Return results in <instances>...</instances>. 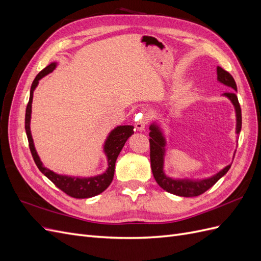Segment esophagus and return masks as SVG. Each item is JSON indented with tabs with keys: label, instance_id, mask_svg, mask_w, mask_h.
Wrapping results in <instances>:
<instances>
[{
	"label": "esophagus",
	"instance_id": "34e87169",
	"mask_svg": "<svg viewBox=\"0 0 261 261\" xmlns=\"http://www.w3.org/2000/svg\"><path fill=\"white\" fill-rule=\"evenodd\" d=\"M146 125H147V121L145 120V118H141L140 121H138V122L135 123V127H136L137 130L143 132V130H145V128H146Z\"/></svg>",
	"mask_w": 261,
	"mask_h": 261
}]
</instances>
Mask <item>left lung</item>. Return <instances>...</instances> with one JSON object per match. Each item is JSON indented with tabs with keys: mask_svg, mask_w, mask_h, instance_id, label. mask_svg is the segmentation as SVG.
Here are the masks:
<instances>
[{
	"mask_svg": "<svg viewBox=\"0 0 261 261\" xmlns=\"http://www.w3.org/2000/svg\"><path fill=\"white\" fill-rule=\"evenodd\" d=\"M217 80L219 83L223 84L224 86L230 87L234 91L223 93L222 96L227 98L231 101V103L235 110V117H236V127L235 134L239 137V134L241 133L242 128V111L239 103L238 96H236L235 91L238 92V87L234 78L230 73H227L222 67H217ZM149 136H150V162H151V170L152 174L161 188L168 193L173 195L180 196V197H196L203 194L210 187L215 185L217 181L223 177L227 171L230 170L232 163L226 165L221 171H219L216 174L209 177L203 178H192V177H171L165 174L164 164H165V156H167V138H165V134L163 128L161 127V124L158 121H153L149 126ZM234 158V156H233Z\"/></svg>",
	"mask_w": 261,
	"mask_h": 261,
	"instance_id": "left-lung-1",
	"label": "left lung"
}]
</instances>
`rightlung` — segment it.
<instances>
[{"instance_id":"right-lung-1","label":"right lung","mask_w":261,"mask_h":261,"mask_svg":"<svg viewBox=\"0 0 261 261\" xmlns=\"http://www.w3.org/2000/svg\"><path fill=\"white\" fill-rule=\"evenodd\" d=\"M57 66H58V63L52 62L50 65L43 68L41 72L36 76L35 81L33 82V85H31L29 102L27 105L26 116H25V129L27 134L29 148L38 169L40 170L42 174L48 177L55 186L59 187L61 191H63L68 196L74 197V198H78V199L90 198V197L97 196L102 192H105L109 187V185L112 183L116 159L118 154H120L121 150L123 149L126 141H127V139L134 134V126L118 125L109 133V135L107 136V139L103 144V149H102V151H103L107 158V170L103 173H101V174L93 175V176H74V175L59 174V173H55L54 171L45 168L40 159V156H39L37 152L35 144H34L33 135H31L30 121H31V108H33L31 105H33L34 91L37 88L39 81H40L44 76L52 73Z\"/></svg>"}]
</instances>
